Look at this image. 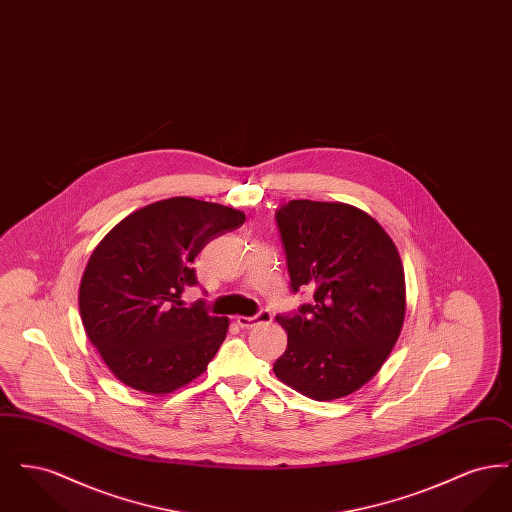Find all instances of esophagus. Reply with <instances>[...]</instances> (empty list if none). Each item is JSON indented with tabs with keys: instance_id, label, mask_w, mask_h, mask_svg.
Listing matches in <instances>:
<instances>
[{
	"instance_id": "1",
	"label": "esophagus",
	"mask_w": 512,
	"mask_h": 512,
	"mask_svg": "<svg viewBox=\"0 0 512 512\" xmlns=\"http://www.w3.org/2000/svg\"><path fill=\"white\" fill-rule=\"evenodd\" d=\"M272 320V315H270V311L268 309H261L257 315H253V317H238L236 318V322L242 326V328H253V326H257V324H261V322H270Z\"/></svg>"
}]
</instances>
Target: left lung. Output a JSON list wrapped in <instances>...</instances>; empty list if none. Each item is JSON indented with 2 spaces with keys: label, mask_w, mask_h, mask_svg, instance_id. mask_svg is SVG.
Instances as JSON below:
<instances>
[{
  "label": "left lung",
  "mask_w": 512,
  "mask_h": 512,
  "mask_svg": "<svg viewBox=\"0 0 512 512\" xmlns=\"http://www.w3.org/2000/svg\"><path fill=\"white\" fill-rule=\"evenodd\" d=\"M293 293L313 301L276 315L288 347L274 374L303 395L330 401L384 365L405 318V272L384 228L357 207L292 199L276 209Z\"/></svg>",
  "instance_id": "obj_1"
}]
</instances>
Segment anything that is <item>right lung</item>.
Wrapping results in <instances>:
<instances>
[{
    "mask_svg": "<svg viewBox=\"0 0 512 512\" xmlns=\"http://www.w3.org/2000/svg\"><path fill=\"white\" fill-rule=\"evenodd\" d=\"M242 211L192 197L151 203L119 222L94 249L78 305L90 341L122 384L153 395L197 378L217 355L228 318L199 299L194 261L211 240L240 228Z\"/></svg>",
    "mask_w": 512,
    "mask_h": 512,
    "instance_id": "obj_1",
    "label": "right lung"
}]
</instances>
